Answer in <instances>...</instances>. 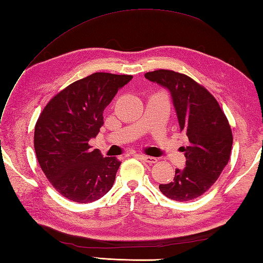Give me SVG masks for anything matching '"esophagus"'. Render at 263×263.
Here are the masks:
<instances>
[{
  "mask_svg": "<svg viewBox=\"0 0 263 263\" xmlns=\"http://www.w3.org/2000/svg\"><path fill=\"white\" fill-rule=\"evenodd\" d=\"M135 156H136V157H138L139 159L146 161V163H148V164H150V165L157 163V158L150 157V156H144V155H140V154H136Z\"/></svg>",
  "mask_w": 263,
  "mask_h": 263,
  "instance_id": "1",
  "label": "esophagus"
}]
</instances>
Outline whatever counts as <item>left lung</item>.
<instances>
[{
    "mask_svg": "<svg viewBox=\"0 0 263 263\" xmlns=\"http://www.w3.org/2000/svg\"><path fill=\"white\" fill-rule=\"evenodd\" d=\"M144 77L167 88L172 95L181 131L189 138L182 147L185 167L159 190L175 201H190L214 185L231 157L233 135L216 98L191 78L172 70L147 72Z\"/></svg>",
    "mask_w": 263,
    "mask_h": 263,
    "instance_id": "left-lung-1",
    "label": "left lung"
}]
</instances>
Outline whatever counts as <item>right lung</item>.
<instances>
[{
  "mask_svg": "<svg viewBox=\"0 0 263 263\" xmlns=\"http://www.w3.org/2000/svg\"><path fill=\"white\" fill-rule=\"evenodd\" d=\"M132 78L96 72L55 95L39 115L33 135L36 157L64 198L92 202L113 186L121 161L103 157L88 142L104 124V109Z\"/></svg>",
  "mask_w": 263,
  "mask_h": 263,
  "instance_id": "1",
  "label": "right lung"
}]
</instances>
